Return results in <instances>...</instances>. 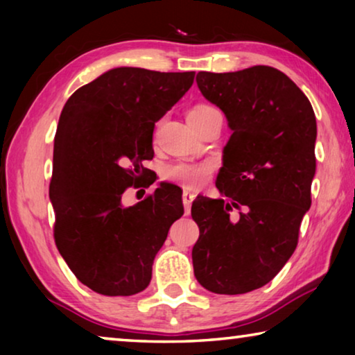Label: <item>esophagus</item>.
Returning <instances> with one entry per match:
<instances>
[{
  "label": "esophagus",
  "mask_w": 355,
  "mask_h": 355,
  "mask_svg": "<svg viewBox=\"0 0 355 355\" xmlns=\"http://www.w3.org/2000/svg\"><path fill=\"white\" fill-rule=\"evenodd\" d=\"M194 199H196V196L192 194V192H188V191L183 192V205H184V213L186 214H189L192 200H194Z\"/></svg>",
  "instance_id": "obj_1"
}]
</instances>
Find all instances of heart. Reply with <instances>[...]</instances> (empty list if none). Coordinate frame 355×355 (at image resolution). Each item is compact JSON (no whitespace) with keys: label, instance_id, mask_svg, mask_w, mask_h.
<instances>
[{"label":"heart","instance_id":"obj_1","mask_svg":"<svg viewBox=\"0 0 355 355\" xmlns=\"http://www.w3.org/2000/svg\"><path fill=\"white\" fill-rule=\"evenodd\" d=\"M214 112H219L216 107L209 105H196L192 106L188 112V120L192 128L199 127L208 116ZM214 171L213 164L209 163H186V161H178L164 167L163 177L167 182L177 183L186 189H197L205 184Z\"/></svg>","mask_w":355,"mask_h":355}]
</instances>
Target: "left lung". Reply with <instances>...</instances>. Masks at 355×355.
I'll return each mask as SVG.
<instances>
[{"instance_id":"8db88e82","label":"left lung","mask_w":355,"mask_h":355,"mask_svg":"<svg viewBox=\"0 0 355 355\" xmlns=\"http://www.w3.org/2000/svg\"><path fill=\"white\" fill-rule=\"evenodd\" d=\"M196 81L233 135L216 180L224 199L192 203L200 230L192 266L208 291L244 294L269 284L296 249L311 205L316 117L296 84L268 65L199 71Z\"/></svg>"}]
</instances>
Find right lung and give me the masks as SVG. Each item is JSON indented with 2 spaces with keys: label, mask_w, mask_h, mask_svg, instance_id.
Wrapping results in <instances>:
<instances>
[{
  "label": "right lung",
  "mask_w": 355,
  "mask_h": 355,
  "mask_svg": "<svg viewBox=\"0 0 355 355\" xmlns=\"http://www.w3.org/2000/svg\"><path fill=\"white\" fill-rule=\"evenodd\" d=\"M194 75L112 69L64 105L50 182L53 232L71 272L95 293L146 290L155 255L184 213L173 184L133 207H123L122 196L148 173L142 161L153 158L155 122L189 91Z\"/></svg>",
  "instance_id": "right-lung-1"
}]
</instances>
